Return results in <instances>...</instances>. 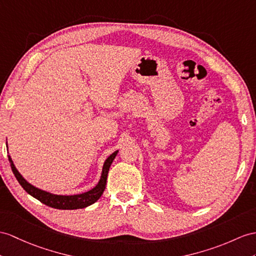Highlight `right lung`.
<instances>
[{
    "mask_svg": "<svg viewBox=\"0 0 256 256\" xmlns=\"http://www.w3.org/2000/svg\"><path fill=\"white\" fill-rule=\"evenodd\" d=\"M117 153L118 151H115L113 154L110 155L106 160H105L101 179H100L98 184L94 186V188L88 192L81 193V194H76V196H56V194H52V193H48L36 188V186H31L29 182H27L26 180L22 178L20 174L18 172L10 155H8V160L10 163L12 170H13L16 179L18 180V182L20 184V186L24 189V191L29 193L30 196H32L34 198H36V200H39L41 203L48 205L50 208H58V210H77V208H84L89 206V205L96 202L98 198H101V196L103 194V192L105 190V186H106L110 167L112 163H113Z\"/></svg>",
    "mask_w": 256,
    "mask_h": 256,
    "instance_id": "right-lung-1",
    "label": "right lung"
}]
</instances>
